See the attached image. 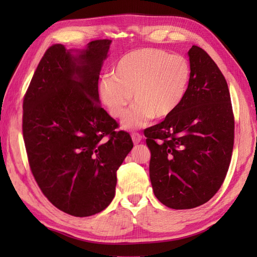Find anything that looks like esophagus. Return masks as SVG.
Returning a JSON list of instances; mask_svg holds the SVG:
<instances>
[{
  "label": "esophagus",
  "instance_id": "1",
  "mask_svg": "<svg viewBox=\"0 0 257 257\" xmlns=\"http://www.w3.org/2000/svg\"><path fill=\"white\" fill-rule=\"evenodd\" d=\"M132 139H133V143L134 145H138L143 141V136L138 133H133L132 134Z\"/></svg>",
  "mask_w": 257,
  "mask_h": 257
}]
</instances>
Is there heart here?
I'll return each mask as SVG.
<instances>
[{
    "mask_svg": "<svg viewBox=\"0 0 257 257\" xmlns=\"http://www.w3.org/2000/svg\"><path fill=\"white\" fill-rule=\"evenodd\" d=\"M191 77L188 60L157 48H141L124 54L113 67V75L99 83L102 102L114 118H121L124 130L141 128L153 118L173 114L186 95Z\"/></svg>",
    "mask_w": 257,
    "mask_h": 257,
    "instance_id": "obj_1",
    "label": "heart"
}]
</instances>
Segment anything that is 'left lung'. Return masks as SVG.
<instances>
[{
    "label": "left lung",
    "mask_w": 257,
    "mask_h": 257,
    "mask_svg": "<svg viewBox=\"0 0 257 257\" xmlns=\"http://www.w3.org/2000/svg\"><path fill=\"white\" fill-rule=\"evenodd\" d=\"M191 77L178 109L147 128L154 195L173 209L203 205L219 191L234 147V115L223 74L197 46L188 52Z\"/></svg>",
    "instance_id": "left-lung-1"
}]
</instances>
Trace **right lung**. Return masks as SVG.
Masks as SVG:
<instances>
[{"label": "right lung", "mask_w": 257, "mask_h": 257, "mask_svg": "<svg viewBox=\"0 0 257 257\" xmlns=\"http://www.w3.org/2000/svg\"><path fill=\"white\" fill-rule=\"evenodd\" d=\"M110 44L51 46L23 99L32 174L50 203L74 216L93 215L111 203L116 170L133 148L130 134L114 132L118 123L99 106L98 78Z\"/></svg>", "instance_id": "right-lung-1"}]
</instances>
